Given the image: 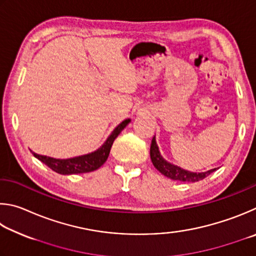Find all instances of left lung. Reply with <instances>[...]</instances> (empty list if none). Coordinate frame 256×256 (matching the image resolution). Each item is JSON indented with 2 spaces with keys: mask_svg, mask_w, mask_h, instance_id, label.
<instances>
[{
  "mask_svg": "<svg viewBox=\"0 0 256 256\" xmlns=\"http://www.w3.org/2000/svg\"><path fill=\"white\" fill-rule=\"evenodd\" d=\"M150 160L153 162L154 166L158 170V171L168 178L176 181L181 182H198L200 180H204V178H207L209 174H212L214 171H216V168L210 170L207 172H201V173H194L186 171L178 166H176L171 163H168L165 160L160 154L158 147L156 145L155 137H153L150 144Z\"/></svg>",
  "mask_w": 256,
  "mask_h": 256,
  "instance_id": "1",
  "label": "left lung"
}]
</instances>
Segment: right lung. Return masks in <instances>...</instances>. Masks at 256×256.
<instances>
[{
    "label": "right lung",
    "instance_id": "1",
    "mask_svg": "<svg viewBox=\"0 0 256 256\" xmlns=\"http://www.w3.org/2000/svg\"><path fill=\"white\" fill-rule=\"evenodd\" d=\"M129 119L124 120L116 127L111 135L108 137L104 144H103L98 150L93 152L91 154H86L83 156H78V158H67V160H57L52 158H48L44 155L36 154L32 152L34 158H37L39 160H42L44 164H46L49 168L56 173L64 174V176H68V174H78V173H88L92 172L94 170H98L101 165L104 164V162L109 156L111 146L119 134L122 132V129L129 124Z\"/></svg>",
    "mask_w": 256,
    "mask_h": 256
}]
</instances>
